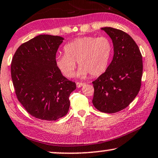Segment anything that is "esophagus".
<instances>
[{"instance_id": "obj_1", "label": "esophagus", "mask_w": 158, "mask_h": 158, "mask_svg": "<svg viewBox=\"0 0 158 158\" xmlns=\"http://www.w3.org/2000/svg\"><path fill=\"white\" fill-rule=\"evenodd\" d=\"M85 85V83H82V82H77V87L78 88L83 87V86Z\"/></svg>"}]
</instances>
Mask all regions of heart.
Here are the masks:
<instances>
[{
	"label": "heart",
	"instance_id": "1",
	"mask_svg": "<svg viewBox=\"0 0 158 158\" xmlns=\"http://www.w3.org/2000/svg\"><path fill=\"white\" fill-rule=\"evenodd\" d=\"M113 50L112 42L107 37L77 38L64 46L65 54L56 56V64L66 77H73L77 61L80 66L78 77H98L108 69Z\"/></svg>",
	"mask_w": 158,
	"mask_h": 158
}]
</instances>
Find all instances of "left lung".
Returning a JSON list of instances; mask_svg holds the SVG:
<instances>
[{"mask_svg": "<svg viewBox=\"0 0 158 158\" xmlns=\"http://www.w3.org/2000/svg\"><path fill=\"white\" fill-rule=\"evenodd\" d=\"M112 40L113 58L105 73L92 81V103L101 112L114 113L127 108L137 95L142 77V57L130 35L112 27L101 28Z\"/></svg>", "mask_w": 158, "mask_h": 158, "instance_id": "obj_1", "label": "left lung"}]
</instances>
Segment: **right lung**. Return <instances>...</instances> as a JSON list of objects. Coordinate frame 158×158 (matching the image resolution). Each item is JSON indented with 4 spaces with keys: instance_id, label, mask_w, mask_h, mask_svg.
Wrapping results in <instances>:
<instances>
[{
    "instance_id": "add662e5",
    "label": "right lung",
    "mask_w": 158,
    "mask_h": 158,
    "mask_svg": "<svg viewBox=\"0 0 158 158\" xmlns=\"http://www.w3.org/2000/svg\"><path fill=\"white\" fill-rule=\"evenodd\" d=\"M64 38L40 35L21 45L10 66L18 100L32 116L56 121L68 113L76 84L64 77L56 64Z\"/></svg>"
}]
</instances>
